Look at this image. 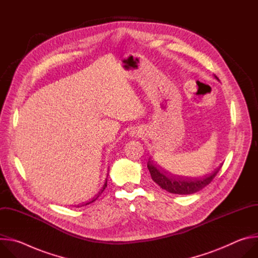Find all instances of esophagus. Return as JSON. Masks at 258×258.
I'll return each instance as SVG.
<instances>
[{
	"label": "esophagus",
	"instance_id": "1",
	"mask_svg": "<svg viewBox=\"0 0 258 258\" xmlns=\"http://www.w3.org/2000/svg\"><path fill=\"white\" fill-rule=\"evenodd\" d=\"M130 135H131L132 137H137V136H140V135H141V132H140V130L134 128V130H132V131H131Z\"/></svg>",
	"mask_w": 258,
	"mask_h": 258
}]
</instances>
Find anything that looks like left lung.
<instances>
[{"mask_svg":"<svg viewBox=\"0 0 258 258\" xmlns=\"http://www.w3.org/2000/svg\"><path fill=\"white\" fill-rule=\"evenodd\" d=\"M215 79L218 80L217 77H215ZM147 167L150 171L152 179L163 190L172 194L189 195L202 190L208 183H210L222 165L218 166L209 175H205L203 177H179L168 174L161 167L156 165L153 160H150V158L147 163Z\"/></svg>","mask_w":258,"mask_h":258,"instance_id":"8db88e82","label":"left lung"}]
</instances>
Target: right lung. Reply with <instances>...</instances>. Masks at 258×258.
<instances>
[{"label":"right lung","mask_w":258,"mask_h":258,"mask_svg":"<svg viewBox=\"0 0 258 258\" xmlns=\"http://www.w3.org/2000/svg\"><path fill=\"white\" fill-rule=\"evenodd\" d=\"M108 176V175H107ZM107 187V179H106V181H105V183H104V186H103V188L101 189V191L93 198V199H91L90 201H88V202H85V203H83V204H80V205H77V207H82V206H85V205H89V204H91V203H93L94 201H96L97 200V198L102 194V192L105 190V188Z\"/></svg>","instance_id":"add662e5"}]
</instances>
